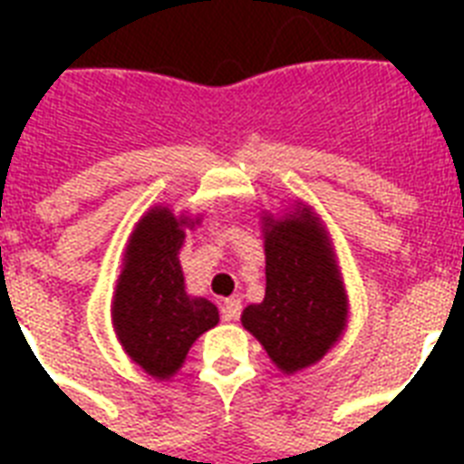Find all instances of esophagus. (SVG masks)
Instances as JSON below:
<instances>
[{"label":"esophagus","mask_w":464,"mask_h":464,"mask_svg":"<svg viewBox=\"0 0 464 464\" xmlns=\"http://www.w3.org/2000/svg\"><path fill=\"white\" fill-rule=\"evenodd\" d=\"M240 310H243L240 298L231 296V298H226V301H224V308H221V313H224V320H238Z\"/></svg>","instance_id":"1"}]
</instances>
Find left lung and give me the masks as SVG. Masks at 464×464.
<instances>
[{"instance_id":"8db88e82","label":"left lung","mask_w":464,"mask_h":464,"mask_svg":"<svg viewBox=\"0 0 464 464\" xmlns=\"http://www.w3.org/2000/svg\"><path fill=\"white\" fill-rule=\"evenodd\" d=\"M267 289L262 304L247 305L240 323L284 373L323 359L346 327L344 284L330 236L310 207L286 217H262Z\"/></svg>"}]
</instances>
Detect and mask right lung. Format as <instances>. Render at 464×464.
<instances>
[{
    "instance_id": "1",
    "label": "right lung",
    "mask_w": 464,
    "mask_h": 464,
    "mask_svg": "<svg viewBox=\"0 0 464 464\" xmlns=\"http://www.w3.org/2000/svg\"><path fill=\"white\" fill-rule=\"evenodd\" d=\"M199 217H175L154 207L134 226L112 296V324L127 356L166 381L182 366L195 339L218 323L217 305L188 296L180 253L185 231Z\"/></svg>"
}]
</instances>
